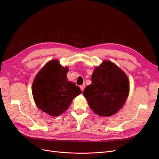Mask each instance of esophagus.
Returning a JSON list of instances; mask_svg holds the SVG:
<instances>
[{
    "mask_svg": "<svg viewBox=\"0 0 159 159\" xmlns=\"http://www.w3.org/2000/svg\"><path fill=\"white\" fill-rule=\"evenodd\" d=\"M80 89L82 90V91H83V90H84V88H85V84L81 85V86H80Z\"/></svg>",
    "mask_w": 159,
    "mask_h": 159,
    "instance_id": "34e87169",
    "label": "esophagus"
}]
</instances>
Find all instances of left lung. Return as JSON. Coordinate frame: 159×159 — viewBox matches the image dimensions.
Listing matches in <instances>:
<instances>
[{
  "mask_svg": "<svg viewBox=\"0 0 159 159\" xmlns=\"http://www.w3.org/2000/svg\"><path fill=\"white\" fill-rule=\"evenodd\" d=\"M92 83L83 94L96 114L109 116L117 112L126 102L129 83L125 73L110 61H104L95 68Z\"/></svg>",
  "mask_w": 159,
  "mask_h": 159,
  "instance_id": "left-lung-1",
  "label": "left lung"
}]
</instances>
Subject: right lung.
Listing matches in <instances>:
<instances>
[{
  "instance_id": "obj_1",
  "label": "right lung",
  "mask_w": 159,
  "mask_h": 159,
  "mask_svg": "<svg viewBox=\"0 0 159 159\" xmlns=\"http://www.w3.org/2000/svg\"><path fill=\"white\" fill-rule=\"evenodd\" d=\"M68 70L58 61H51L39 72L33 81L32 93L37 106L52 116L64 113L72 100L82 92L74 82L68 81Z\"/></svg>"
}]
</instances>
